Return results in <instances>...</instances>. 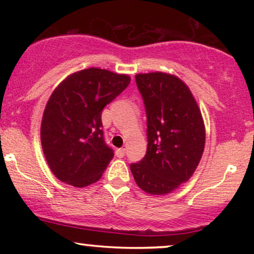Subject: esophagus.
I'll list each match as a JSON object with an SVG mask.
<instances>
[{
	"label": "esophagus",
	"instance_id": "34e87169",
	"mask_svg": "<svg viewBox=\"0 0 254 254\" xmlns=\"http://www.w3.org/2000/svg\"><path fill=\"white\" fill-rule=\"evenodd\" d=\"M116 155L118 156V157L119 158H123L125 155H126V149L125 148H120V149H118V150L116 151Z\"/></svg>",
	"mask_w": 254,
	"mask_h": 254
}]
</instances>
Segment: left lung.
Instances as JSON below:
<instances>
[{"label": "left lung", "mask_w": 254, "mask_h": 254, "mask_svg": "<svg viewBox=\"0 0 254 254\" xmlns=\"http://www.w3.org/2000/svg\"><path fill=\"white\" fill-rule=\"evenodd\" d=\"M135 81L147 116L148 147L130 171L141 190L163 195L186 183L199 165L203 120L190 89L176 76L149 72L137 74Z\"/></svg>", "instance_id": "obj_1"}]
</instances>
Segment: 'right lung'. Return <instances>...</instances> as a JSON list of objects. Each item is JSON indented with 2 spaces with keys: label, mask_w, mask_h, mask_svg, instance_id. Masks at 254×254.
Here are the masks:
<instances>
[{
  "label": "right lung",
  "mask_w": 254,
  "mask_h": 254,
  "mask_svg": "<svg viewBox=\"0 0 254 254\" xmlns=\"http://www.w3.org/2000/svg\"><path fill=\"white\" fill-rule=\"evenodd\" d=\"M127 75L99 68L75 72L48 100L41 145L52 172L75 187L96 183L114 157L104 137L102 112L129 84Z\"/></svg>",
  "instance_id": "obj_1"
}]
</instances>
